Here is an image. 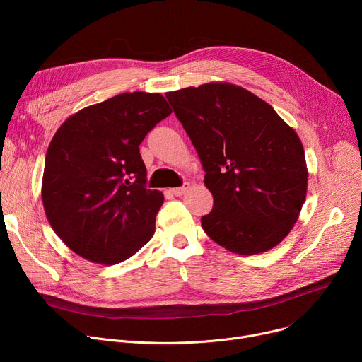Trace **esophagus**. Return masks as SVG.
Masks as SVG:
<instances>
[{"label": "esophagus", "mask_w": 362, "mask_h": 362, "mask_svg": "<svg viewBox=\"0 0 362 362\" xmlns=\"http://www.w3.org/2000/svg\"><path fill=\"white\" fill-rule=\"evenodd\" d=\"M187 187H189V183H185L182 187H173V189H170V192L173 194L175 197H182V195L187 191Z\"/></svg>", "instance_id": "obj_1"}]
</instances>
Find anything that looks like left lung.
<instances>
[{"mask_svg": "<svg viewBox=\"0 0 362 362\" xmlns=\"http://www.w3.org/2000/svg\"><path fill=\"white\" fill-rule=\"evenodd\" d=\"M205 171L214 206L204 232L227 251L255 255L289 235L305 202L308 170L296 132L242 86L204 83L167 92Z\"/></svg>", "mask_w": 362, "mask_h": 362, "instance_id": "8db88e82", "label": "left lung"}]
</instances>
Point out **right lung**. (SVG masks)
I'll use <instances>...</instances> for the list:
<instances>
[{
  "label": "right lung",
  "instance_id": "1",
  "mask_svg": "<svg viewBox=\"0 0 362 362\" xmlns=\"http://www.w3.org/2000/svg\"><path fill=\"white\" fill-rule=\"evenodd\" d=\"M170 114L161 93L124 92L74 112L55 132L42 202L52 230L73 252L112 265L154 236L164 195L145 186L139 145Z\"/></svg>",
  "mask_w": 362,
  "mask_h": 362
}]
</instances>
